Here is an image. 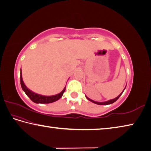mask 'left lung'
Wrapping results in <instances>:
<instances>
[{"label": "left lung", "instance_id": "obj_1", "mask_svg": "<svg viewBox=\"0 0 151 151\" xmlns=\"http://www.w3.org/2000/svg\"><path fill=\"white\" fill-rule=\"evenodd\" d=\"M124 90H125V89H124ZM124 90L123 91V92L124 91ZM123 92H122V93H121L119 95V96H117V97H116V98L113 99H111V100H109V101H105V102H97V101H94L93 100H91V99H90L89 98H88V97H87V99H88V100H89V101H90L93 102V103H94V104H97V105H109V104H113V103H114V102H115L116 101H117V100L119 98V97L121 96V94L123 93Z\"/></svg>", "mask_w": 151, "mask_h": 151}]
</instances>
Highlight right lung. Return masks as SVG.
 <instances>
[{
	"mask_svg": "<svg viewBox=\"0 0 151 151\" xmlns=\"http://www.w3.org/2000/svg\"><path fill=\"white\" fill-rule=\"evenodd\" d=\"M20 84L23 91L25 92V93L27 95V96L32 100V101L34 103H36V104H50V103L56 101L57 100L60 99L61 97H62L63 94L65 90V88L61 93L52 96H41V95L35 93L26 88V86L24 85V83L23 82L21 73H20Z\"/></svg>",
	"mask_w": 151,
	"mask_h": 151,
	"instance_id": "right-lung-1",
	"label": "right lung"
}]
</instances>
